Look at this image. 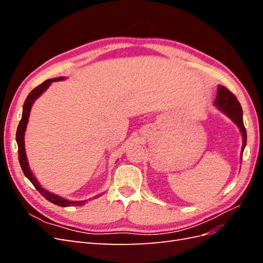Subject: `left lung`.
<instances>
[{"label": "left lung", "mask_w": 263, "mask_h": 263, "mask_svg": "<svg viewBox=\"0 0 263 263\" xmlns=\"http://www.w3.org/2000/svg\"><path fill=\"white\" fill-rule=\"evenodd\" d=\"M215 105L218 106L220 110H222L227 116L233 119L235 124L239 127V129L242 134L243 138V145H242V151L247 144V132L243 125V119H242V108L239 101L237 100L235 95L230 92L225 86H218L216 100H215Z\"/></svg>", "instance_id": "obj_1"}]
</instances>
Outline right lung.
I'll use <instances>...</instances> for the list:
<instances>
[{
    "mask_svg": "<svg viewBox=\"0 0 263 263\" xmlns=\"http://www.w3.org/2000/svg\"><path fill=\"white\" fill-rule=\"evenodd\" d=\"M60 80H63L62 77L50 79V80H46L42 84H39L38 86H36L35 89L28 94V97L26 98L25 102H24L23 115H22V119H21V122H20L18 127H17V130H16V141H17V146H18V161H20L21 168H22L24 174H25L26 178L31 183H33V185L37 189L38 192L46 198V200H48L49 202H51L55 205H58V206H62V208H65V206H71V205L81 206L82 204H84V201H82V202H72V201L65 200V198H62V197L55 195V194H52V193L48 192V191H46L45 189H43L41 185H39V183L34 178L33 173H31L30 170H29L28 162H27V159H26V154H25V147H24V134H25V130H26V125L28 123V117H29L31 105H33L34 101L39 97V95H41L44 91H46V89L51 84V82L60 81Z\"/></svg>",
    "mask_w": 263,
    "mask_h": 263,
    "instance_id": "1",
    "label": "right lung"
}]
</instances>
